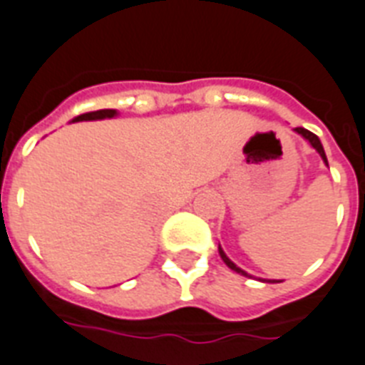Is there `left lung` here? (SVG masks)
Listing matches in <instances>:
<instances>
[{"label": "left lung", "instance_id": "1", "mask_svg": "<svg viewBox=\"0 0 365 365\" xmlns=\"http://www.w3.org/2000/svg\"><path fill=\"white\" fill-rule=\"evenodd\" d=\"M296 132H298L299 135H303V137H305V139H307V141L311 143V145H313V148H317V153H319L320 156H322V160H324V162H326V165H328V160H326V153H324V148H322V143H320V139H319V137L314 135L313 132H309V130H305V128H296ZM218 252H220V258H222V260H224V264L228 265L230 269L237 271V273H241V275H245V277H250L249 273H245V271L241 269V267H237V265L233 264V262L230 260L228 256L224 255V250L220 249V247H218ZM271 282H279V281H271Z\"/></svg>", "mask_w": 365, "mask_h": 365}]
</instances>
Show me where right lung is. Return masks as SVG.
<instances>
[{
  "label": "right lung",
  "mask_w": 365,
  "mask_h": 365,
  "mask_svg": "<svg viewBox=\"0 0 365 365\" xmlns=\"http://www.w3.org/2000/svg\"><path fill=\"white\" fill-rule=\"evenodd\" d=\"M116 115L115 109H100V110H92V113H84V115L77 116L75 122L81 120H101V118H113Z\"/></svg>",
  "instance_id": "1"
}]
</instances>
